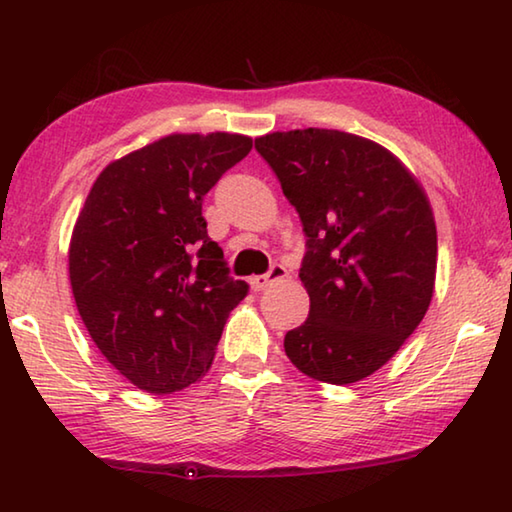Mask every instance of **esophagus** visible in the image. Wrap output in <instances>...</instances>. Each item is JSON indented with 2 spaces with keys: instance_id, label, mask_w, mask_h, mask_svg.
I'll return each mask as SVG.
<instances>
[{
  "instance_id": "esophagus-1",
  "label": "esophagus",
  "mask_w": 512,
  "mask_h": 512,
  "mask_svg": "<svg viewBox=\"0 0 512 512\" xmlns=\"http://www.w3.org/2000/svg\"><path fill=\"white\" fill-rule=\"evenodd\" d=\"M287 268H284L282 264H273L271 271L264 273V275H253L250 277V287H253L255 291H264L268 284L271 282H277V280H284L287 277Z\"/></svg>"
}]
</instances>
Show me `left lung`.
I'll list each match as a JSON object with an SVG mask.
<instances>
[{
	"label": "left lung",
	"mask_w": 512,
	"mask_h": 512,
	"mask_svg": "<svg viewBox=\"0 0 512 512\" xmlns=\"http://www.w3.org/2000/svg\"><path fill=\"white\" fill-rule=\"evenodd\" d=\"M255 149L307 237L309 318L284 336V352L311 379L354 384L429 309L438 239L427 196L391 151L359 135L305 128L257 137Z\"/></svg>",
	"instance_id": "obj_1"
}]
</instances>
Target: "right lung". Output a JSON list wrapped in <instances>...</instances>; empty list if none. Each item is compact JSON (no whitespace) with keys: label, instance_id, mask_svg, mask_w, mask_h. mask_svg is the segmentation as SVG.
Instances as JSON below:
<instances>
[{"label":"right lung","instance_id":"right-lung-1","mask_svg":"<svg viewBox=\"0 0 512 512\" xmlns=\"http://www.w3.org/2000/svg\"><path fill=\"white\" fill-rule=\"evenodd\" d=\"M253 149L246 135H169L110 162L69 244V282L103 357L146 393L183 391L212 366L248 284L207 237L203 198Z\"/></svg>","mask_w":512,"mask_h":512}]
</instances>
